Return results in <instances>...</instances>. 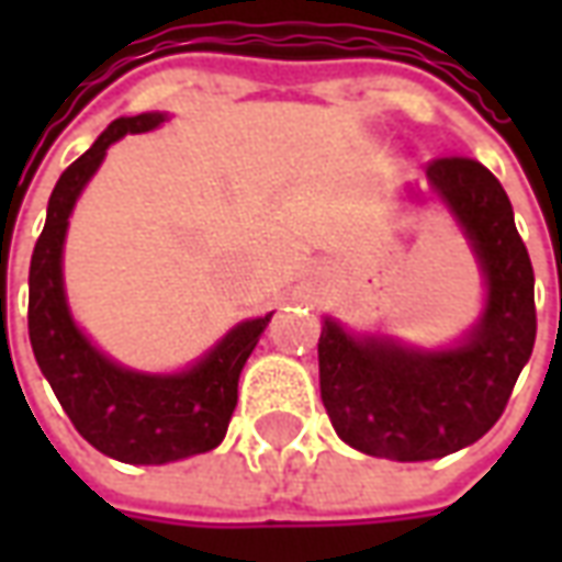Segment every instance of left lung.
<instances>
[{
  "label": "left lung",
  "mask_w": 562,
  "mask_h": 562,
  "mask_svg": "<svg viewBox=\"0 0 562 562\" xmlns=\"http://www.w3.org/2000/svg\"><path fill=\"white\" fill-rule=\"evenodd\" d=\"M427 180L467 234L484 273L482 318L448 349L355 337L325 318L318 385L342 442L389 460H434L482 439L506 409L536 342L532 265L506 189L482 161L448 156Z\"/></svg>",
  "instance_id": "1"
}]
</instances>
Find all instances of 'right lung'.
I'll return each mask as SVG.
<instances>
[{"mask_svg":"<svg viewBox=\"0 0 562 562\" xmlns=\"http://www.w3.org/2000/svg\"><path fill=\"white\" fill-rule=\"evenodd\" d=\"M165 123V114L120 116L56 180L30 261V342L56 401L92 448L123 463H171L222 442L237 406V379L273 313L246 318L183 373H138L92 346L68 313L63 244L75 201L108 147Z\"/></svg>","mask_w":562,"mask_h":562,"instance_id":"add662e5","label":"right lung"}]
</instances>
